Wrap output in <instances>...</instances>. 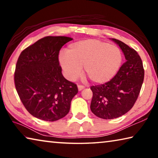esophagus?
Listing matches in <instances>:
<instances>
[{"label":"esophagus","instance_id":"34e87169","mask_svg":"<svg viewBox=\"0 0 158 158\" xmlns=\"http://www.w3.org/2000/svg\"><path fill=\"white\" fill-rule=\"evenodd\" d=\"M77 87H78V90H83L85 88L84 85H77Z\"/></svg>","mask_w":158,"mask_h":158}]
</instances>
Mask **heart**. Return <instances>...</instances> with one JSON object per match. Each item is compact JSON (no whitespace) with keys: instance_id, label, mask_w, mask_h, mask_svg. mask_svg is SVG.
Returning <instances> with one entry per match:
<instances>
[{"instance_id":"b5f03b06","label":"heart","mask_w":158,"mask_h":158,"mask_svg":"<svg viewBox=\"0 0 158 158\" xmlns=\"http://www.w3.org/2000/svg\"><path fill=\"white\" fill-rule=\"evenodd\" d=\"M66 54L59 60L67 78L74 81L84 66V73L95 84H105L113 78L121 68L123 54L113 44L98 40H86L69 44Z\"/></svg>"}]
</instances>
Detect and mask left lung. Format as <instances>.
<instances>
[{
  "label": "left lung",
  "mask_w": 158,
  "mask_h": 158,
  "mask_svg": "<svg viewBox=\"0 0 158 158\" xmlns=\"http://www.w3.org/2000/svg\"><path fill=\"white\" fill-rule=\"evenodd\" d=\"M112 40L121 47L126 61L110 81L90 86V109L103 119L116 118L130 111L137 100L144 78L142 60L138 53L118 40Z\"/></svg>",
  "instance_id": "obj_1"
}]
</instances>
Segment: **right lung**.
Masks as SVG:
<instances>
[{"label":"right lung","instance_id":"add662e5","mask_svg":"<svg viewBox=\"0 0 158 158\" xmlns=\"http://www.w3.org/2000/svg\"><path fill=\"white\" fill-rule=\"evenodd\" d=\"M65 36L44 37L21 52L14 80L21 102L37 118L56 121L68 114L77 85L64 78L58 54L67 42Z\"/></svg>","mask_w":158,"mask_h":158}]
</instances>
